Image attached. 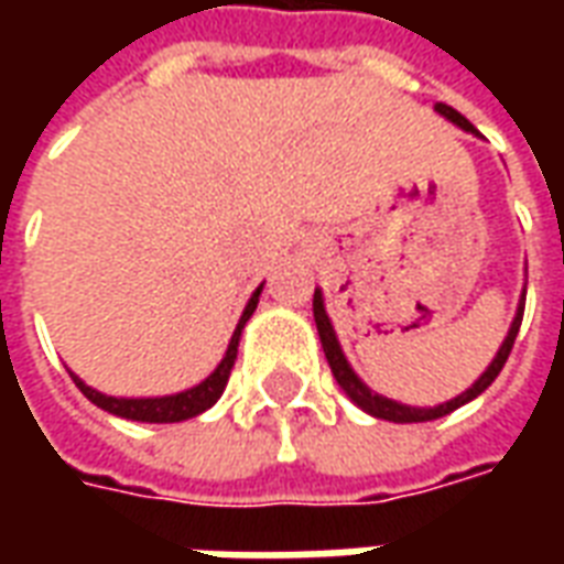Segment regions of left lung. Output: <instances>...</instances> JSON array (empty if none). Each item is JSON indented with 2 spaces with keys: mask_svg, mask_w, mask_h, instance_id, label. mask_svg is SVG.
I'll use <instances>...</instances> for the list:
<instances>
[{
  "mask_svg": "<svg viewBox=\"0 0 564 564\" xmlns=\"http://www.w3.org/2000/svg\"><path fill=\"white\" fill-rule=\"evenodd\" d=\"M435 111L441 117H447L449 123H456V127L465 129V132H474V135H477V129H474L471 123H468V120H465V117L456 111V108L437 102ZM522 307H525V290H522L520 305H517V314H513V323H510L508 335H505V341H501V347H498L496 359L486 366L484 375L474 380L468 390L459 392V395H456V399H449V402L435 404V408H411V404L392 402V399L380 395V392H375L371 387H366V383H362V378L356 375L354 368H350V362H347V356H344L341 341H338L335 326H332L329 314H326L323 290H314V323H317L319 344H323V354H326V362H329L332 375H335V380H338V387H341L344 395H347V399H350L356 408H362L366 414L378 416V420H390V423H429V420H437V416L453 414L456 408L468 404L471 399H477L480 392L489 390V383L498 378V371L505 368L510 350H513V341H517V332H520V323H522Z\"/></svg>",
  "mask_w": 564,
  "mask_h": 564,
  "instance_id": "1",
  "label": "left lung"
}]
</instances>
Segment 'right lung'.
I'll list each match as a JSON object with an SVG mask.
<instances>
[{
	"instance_id": "obj_1",
	"label": "right lung",
	"mask_w": 564,
	"mask_h": 564,
	"mask_svg": "<svg viewBox=\"0 0 564 564\" xmlns=\"http://www.w3.org/2000/svg\"><path fill=\"white\" fill-rule=\"evenodd\" d=\"M259 293H262V283H259L257 290H253V295L247 299L245 314H241L238 326H235L232 341H229V347H226L220 366L214 368L202 383L189 387V390L174 392V395L123 399V395H105V392L93 390V387H87L75 371H72V380L78 383V390L84 392L96 408H102V411H108V414H115V416H123V420H135V423H184V420H193V416L205 414L208 408L217 404V399H220L223 390H226V383H229L235 356H238V341H241V332H245L247 319L253 317V311H257Z\"/></svg>"
}]
</instances>
